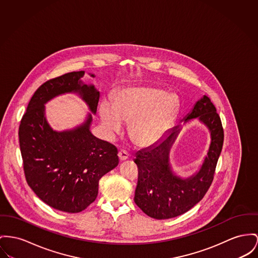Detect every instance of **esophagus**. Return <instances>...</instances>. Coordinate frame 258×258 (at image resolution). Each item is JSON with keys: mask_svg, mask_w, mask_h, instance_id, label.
I'll return each mask as SVG.
<instances>
[{"mask_svg": "<svg viewBox=\"0 0 258 258\" xmlns=\"http://www.w3.org/2000/svg\"><path fill=\"white\" fill-rule=\"evenodd\" d=\"M118 157H119V159H120V161H124V160H126V159H128V157H129V155L125 152V151H120L119 153H118Z\"/></svg>", "mask_w": 258, "mask_h": 258, "instance_id": "34e87169", "label": "esophagus"}]
</instances>
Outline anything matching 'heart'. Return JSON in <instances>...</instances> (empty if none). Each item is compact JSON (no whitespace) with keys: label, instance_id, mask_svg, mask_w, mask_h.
<instances>
[{"label":"heart","instance_id":"1","mask_svg":"<svg viewBox=\"0 0 258 258\" xmlns=\"http://www.w3.org/2000/svg\"><path fill=\"white\" fill-rule=\"evenodd\" d=\"M176 95L151 86L130 87L116 94L114 104L104 101L100 107L103 127L111 135L120 133L123 120L131 122L130 138L139 146L157 143L170 130L179 113Z\"/></svg>","mask_w":258,"mask_h":258}]
</instances>
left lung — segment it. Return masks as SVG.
<instances>
[{
    "label": "left lung",
    "instance_id": "1",
    "mask_svg": "<svg viewBox=\"0 0 258 258\" xmlns=\"http://www.w3.org/2000/svg\"><path fill=\"white\" fill-rule=\"evenodd\" d=\"M196 119L208 128L211 144L199 169L188 177H182L173 171L169 152L182 125ZM223 141L220 117L209 98L204 96L180 124L171 128L157 143L136 154L134 162L139 167L134 198L136 205L148 216L159 220L189 211L202 201L212 183Z\"/></svg>",
    "mask_w": 258,
    "mask_h": 258
}]
</instances>
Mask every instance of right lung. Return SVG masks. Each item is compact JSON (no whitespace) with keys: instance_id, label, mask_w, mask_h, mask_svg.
I'll return each mask as SVG.
<instances>
[{"instance_id":"add662e5","label":"right lung","mask_w":258,"mask_h":258,"mask_svg":"<svg viewBox=\"0 0 258 258\" xmlns=\"http://www.w3.org/2000/svg\"><path fill=\"white\" fill-rule=\"evenodd\" d=\"M84 74V71L70 72L39 87L18 130L29 187L45 204L69 213L80 212L90 206L98 196L100 179L119 162L116 148L95 137L90 130L100 92L82 81ZM66 93L77 94L91 113L76 127L56 132L46 120L44 104Z\"/></svg>"}]
</instances>
